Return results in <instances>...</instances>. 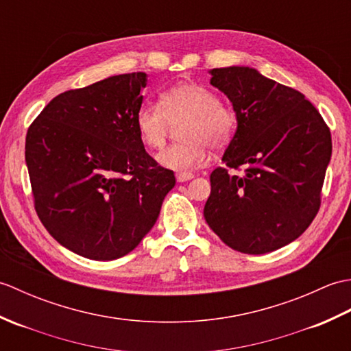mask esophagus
<instances>
[{"instance_id": "esophagus-1", "label": "esophagus", "mask_w": 351, "mask_h": 351, "mask_svg": "<svg viewBox=\"0 0 351 351\" xmlns=\"http://www.w3.org/2000/svg\"><path fill=\"white\" fill-rule=\"evenodd\" d=\"M193 178H195V175L189 173V171H180V173H176V181L178 182H187V181L193 180Z\"/></svg>"}]
</instances>
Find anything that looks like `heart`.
I'll list each match as a JSON object with an SVG mask.
<instances>
[{
	"label": "heart",
	"mask_w": 351,
	"mask_h": 351,
	"mask_svg": "<svg viewBox=\"0 0 351 351\" xmlns=\"http://www.w3.org/2000/svg\"><path fill=\"white\" fill-rule=\"evenodd\" d=\"M181 141L164 149L156 160L162 167L185 171L204 166L208 147L220 151L232 141L237 132V114L210 88L195 83L170 87L160 95L158 106L143 104L136 114V128L141 143L161 149L170 125L180 123Z\"/></svg>",
	"instance_id": "b5f03b06"
}]
</instances>
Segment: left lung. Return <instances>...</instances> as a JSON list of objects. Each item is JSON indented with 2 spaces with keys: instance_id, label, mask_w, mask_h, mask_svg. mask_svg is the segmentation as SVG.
I'll list each match as a JSON object with an SVG mask.
<instances>
[{
  "instance_id": "obj_1",
  "label": "left lung",
  "mask_w": 351,
  "mask_h": 351,
  "mask_svg": "<svg viewBox=\"0 0 351 351\" xmlns=\"http://www.w3.org/2000/svg\"><path fill=\"white\" fill-rule=\"evenodd\" d=\"M232 102L237 132L210 176L205 220L230 249L249 255L280 249L315 219L332 156L330 130L304 95L256 69L210 71Z\"/></svg>"
}]
</instances>
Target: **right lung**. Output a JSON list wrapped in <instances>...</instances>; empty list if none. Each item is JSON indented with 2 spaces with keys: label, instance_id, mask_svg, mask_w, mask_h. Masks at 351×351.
Instances as JSON below:
<instances>
[{
  "label": "right lung",
  "instance_id": "right-lung-1",
  "mask_svg": "<svg viewBox=\"0 0 351 351\" xmlns=\"http://www.w3.org/2000/svg\"><path fill=\"white\" fill-rule=\"evenodd\" d=\"M143 87L146 73L132 72L60 93L27 131L36 213L77 255L111 261L136 249L175 187L138 137Z\"/></svg>",
  "mask_w": 351,
  "mask_h": 351
}]
</instances>
